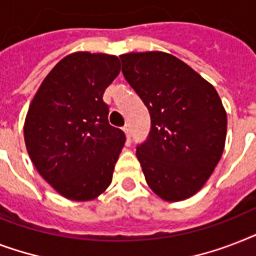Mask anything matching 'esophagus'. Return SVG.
Instances as JSON below:
<instances>
[{
	"label": "esophagus",
	"instance_id": "obj_1",
	"mask_svg": "<svg viewBox=\"0 0 256 256\" xmlns=\"http://www.w3.org/2000/svg\"><path fill=\"white\" fill-rule=\"evenodd\" d=\"M124 134H126V138H128V140H130V136H132V130H130V126H128V124H126V126H124Z\"/></svg>",
	"mask_w": 256,
	"mask_h": 256
}]
</instances>
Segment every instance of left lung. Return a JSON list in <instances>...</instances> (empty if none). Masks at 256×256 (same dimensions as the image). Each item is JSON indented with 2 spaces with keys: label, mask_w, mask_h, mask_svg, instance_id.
I'll return each mask as SVG.
<instances>
[{
  "label": "left lung",
  "mask_w": 256,
  "mask_h": 256,
  "mask_svg": "<svg viewBox=\"0 0 256 256\" xmlns=\"http://www.w3.org/2000/svg\"><path fill=\"white\" fill-rule=\"evenodd\" d=\"M122 73L148 108L152 130L136 148L148 187L178 202L196 194L223 154L227 114L215 88L164 52L120 56Z\"/></svg>",
  "instance_id": "obj_1"
}]
</instances>
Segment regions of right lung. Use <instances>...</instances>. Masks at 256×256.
I'll list each match as a JSON object with an SVG mask.
<instances>
[{
  "label": "right lung",
  "instance_id": "add662e5",
  "mask_svg": "<svg viewBox=\"0 0 256 256\" xmlns=\"http://www.w3.org/2000/svg\"><path fill=\"white\" fill-rule=\"evenodd\" d=\"M120 72L116 56L69 54L46 76L30 104L26 150L40 175L65 198L92 200L112 183L126 136L108 124L102 96Z\"/></svg>",
  "mask_w": 256,
  "mask_h": 256
}]
</instances>
